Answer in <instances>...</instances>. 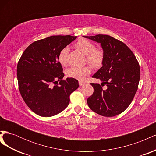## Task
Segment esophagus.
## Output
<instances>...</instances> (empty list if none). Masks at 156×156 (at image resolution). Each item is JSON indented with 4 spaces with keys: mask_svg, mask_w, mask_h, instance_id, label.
Wrapping results in <instances>:
<instances>
[{
    "mask_svg": "<svg viewBox=\"0 0 156 156\" xmlns=\"http://www.w3.org/2000/svg\"><path fill=\"white\" fill-rule=\"evenodd\" d=\"M85 84V82L84 81H79V84L80 86H82V85H83V84Z\"/></svg>",
    "mask_w": 156,
    "mask_h": 156,
    "instance_id": "34e87169",
    "label": "esophagus"
}]
</instances>
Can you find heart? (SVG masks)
<instances>
[{
    "label": "heart",
    "instance_id": "heart-1",
    "mask_svg": "<svg viewBox=\"0 0 156 156\" xmlns=\"http://www.w3.org/2000/svg\"><path fill=\"white\" fill-rule=\"evenodd\" d=\"M75 47L86 55L87 62L93 67L98 68L103 64L105 58L104 51L101 48H96L95 45L91 41L85 38H80L75 44ZM69 49L65 47L61 49L58 55V62L62 66L67 64V58ZM90 73V70L88 67L72 66L67 70V75L69 77L83 79Z\"/></svg>",
    "mask_w": 156,
    "mask_h": 156
}]
</instances>
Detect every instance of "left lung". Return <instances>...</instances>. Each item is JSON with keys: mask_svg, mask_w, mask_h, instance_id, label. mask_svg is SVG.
I'll use <instances>...</instances> for the list:
<instances>
[{"mask_svg": "<svg viewBox=\"0 0 156 156\" xmlns=\"http://www.w3.org/2000/svg\"><path fill=\"white\" fill-rule=\"evenodd\" d=\"M84 37L100 43L105 53L103 66L92 77L100 84L90 83L92 95L88 98L89 107L98 115L111 117L124 112L137 91L140 77L139 64L132 51L123 42L111 36L98 34Z\"/></svg>", "mask_w": 156, "mask_h": 156, "instance_id": "left-lung-1", "label": "left lung"}]
</instances>
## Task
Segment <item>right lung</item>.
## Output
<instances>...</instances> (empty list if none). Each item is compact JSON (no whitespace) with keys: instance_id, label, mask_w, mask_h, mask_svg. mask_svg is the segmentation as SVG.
Segmentation results:
<instances>
[{"instance_id":"right-lung-1","label":"right lung","mask_w":156,"mask_h":156,"mask_svg":"<svg viewBox=\"0 0 156 156\" xmlns=\"http://www.w3.org/2000/svg\"><path fill=\"white\" fill-rule=\"evenodd\" d=\"M76 37L51 36L35 41L19 60V90L27 105L36 115L50 117L58 114L68 107L70 94L78 88L77 79H63V68L58 60L61 49ZM58 81L59 84L56 85Z\"/></svg>"}]
</instances>
